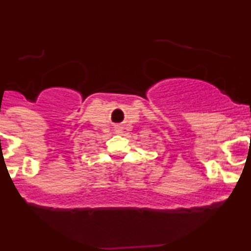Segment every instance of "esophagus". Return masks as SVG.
<instances>
[{"label": "esophagus", "mask_w": 251, "mask_h": 251, "mask_svg": "<svg viewBox=\"0 0 251 251\" xmlns=\"http://www.w3.org/2000/svg\"><path fill=\"white\" fill-rule=\"evenodd\" d=\"M117 130H118V132H121V130H122V128H121V127H118V128H117Z\"/></svg>", "instance_id": "obj_1"}]
</instances>
